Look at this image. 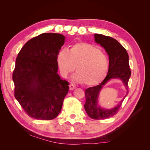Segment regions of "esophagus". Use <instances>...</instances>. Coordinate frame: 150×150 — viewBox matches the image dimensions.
I'll return each instance as SVG.
<instances>
[{
	"mask_svg": "<svg viewBox=\"0 0 150 150\" xmlns=\"http://www.w3.org/2000/svg\"><path fill=\"white\" fill-rule=\"evenodd\" d=\"M75 88H76L75 86H74L73 84H70L69 85V90H75Z\"/></svg>",
	"mask_w": 150,
	"mask_h": 150,
	"instance_id": "esophagus-1",
	"label": "esophagus"
}]
</instances>
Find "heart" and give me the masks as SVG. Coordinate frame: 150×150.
I'll return each instance as SVG.
<instances>
[{
  "mask_svg": "<svg viewBox=\"0 0 150 150\" xmlns=\"http://www.w3.org/2000/svg\"><path fill=\"white\" fill-rule=\"evenodd\" d=\"M57 61L64 77H68L77 66L73 79L88 86L100 83L106 77L109 66L107 56L99 47L86 42L75 44L69 51L60 50Z\"/></svg>",
  "mask_w": 150,
  "mask_h": 150,
  "instance_id": "b5f03b06",
  "label": "heart"
}]
</instances>
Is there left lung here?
<instances>
[{
    "label": "left lung",
    "mask_w": 150,
    "mask_h": 150,
    "mask_svg": "<svg viewBox=\"0 0 150 150\" xmlns=\"http://www.w3.org/2000/svg\"><path fill=\"white\" fill-rule=\"evenodd\" d=\"M95 42L104 47L109 57V68L103 81L94 87L85 90L84 109L88 116L93 119L100 120L110 118L119 111L122 102L128 93V81L131 76L129 56L125 48L112 37L102 34H94ZM112 79H119L127 90L126 95L117 105L110 109L102 108L98 104V97L103 86Z\"/></svg>",
    "instance_id": "obj_1"
}]
</instances>
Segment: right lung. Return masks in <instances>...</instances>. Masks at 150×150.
<instances>
[{"label":"right lung","instance_id":"add662e5","mask_svg":"<svg viewBox=\"0 0 150 150\" xmlns=\"http://www.w3.org/2000/svg\"><path fill=\"white\" fill-rule=\"evenodd\" d=\"M64 42L62 34H40L28 41L16 59L15 97L33 119L52 120L61 111L69 82L57 73V56Z\"/></svg>","mask_w":150,"mask_h":150}]
</instances>
